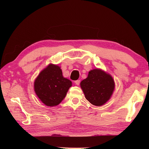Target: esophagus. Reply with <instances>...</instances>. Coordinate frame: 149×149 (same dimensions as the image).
<instances>
[{"label": "esophagus", "mask_w": 149, "mask_h": 149, "mask_svg": "<svg viewBox=\"0 0 149 149\" xmlns=\"http://www.w3.org/2000/svg\"><path fill=\"white\" fill-rule=\"evenodd\" d=\"M75 85H79V84H80V80H76V81H75Z\"/></svg>", "instance_id": "obj_1"}]
</instances>
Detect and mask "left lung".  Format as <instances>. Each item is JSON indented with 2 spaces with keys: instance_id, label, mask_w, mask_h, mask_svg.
Masks as SVG:
<instances>
[{
  "instance_id": "left-lung-1",
  "label": "left lung",
  "mask_w": 149,
  "mask_h": 149,
  "mask_svg": "<svg viewBox=\"0 0 149 149\" xmlns=\"http://www.w3.org/2000/svg\"><path fill=\"white\" fill-rule=\"evenodd\" d=\"M80 87L91 104L100 107L112 97L115 82L110 74L101 69L96 68L89 72L86 79L81 81Z\"/></svg>"
}]
</instances>
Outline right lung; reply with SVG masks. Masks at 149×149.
Returning <instances> with one entry per match:
<instances>
[{
  "instance_id": "right-lung-1",
  "label": "right lung",
  "mask_w": 149,
  "mask_h": 149,
  "mask_svg": "<svg viewBox=\"0 0 149 149\" xmlns=\"http://www.w3.org/2000/svg\"><path fill=\"white\" fill-rule=\"evenodd\" d=\"M72 83L64 77L59 65L49 64L39 73L34 81V91L47 107L58 105L64 99Z\"/></svg>"
}]
</instances>
